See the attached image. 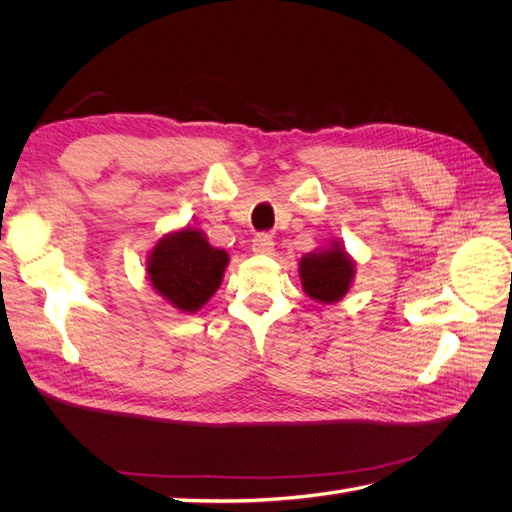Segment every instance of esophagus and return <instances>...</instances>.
Wrapping results in <instances>:
<instances>
[{
    "label": "esophagus",
    "instance_id": "esophagus-1",
    "mask_svg": "<svg viewBox=\"0 0 512 512\" xmlns=\"http://www.w3.org/2000/svg\"><path fill=\"white\" fill-rule=\"evenodd\" d=\"M275 247V241L271 235H267V232H258V235L252 239V250L256 254H271Z\"/></svg>",
    "mask_w": 512,
    "mask_h": 512
}]
</instances>
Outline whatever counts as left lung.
I'll list each match as a JSON object with an SVG mask.
<instances>
[{"label": "left lung", "mask_w": 512, "mask_h": 512, "mask_svg": "<svg viewBox=\"0 0 512 512\" xmlns=\"http://www.w3.org/2000/svg\"><path fill=\"white\" fill-rule=\"evenodd\" d=\"M301 284L309 297L320 303H335L344 297L354 277V262L342 250L331 247L327 252L307 254L301 258Z\"/></svg>", "instance_id": "8db88e82"}]
</instances>
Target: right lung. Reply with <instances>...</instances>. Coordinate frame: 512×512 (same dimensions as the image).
<instances>
[{"mask_svg": "<svg viewBox=\"0 0 512 512\" xmlns=\"http://www.w3.org/2000/svg\"><path fill=\"white\" fill-rule=\"evenodd\" d=\"M228 254L209 245L203 232L183 228L166 235L149 256V280L181 312H196L220 288Z\"/></svg>", "mask_w": 512, "mask_h": 512, "instance_id": "add662e5", "label": "right lung"}]
</instances>
